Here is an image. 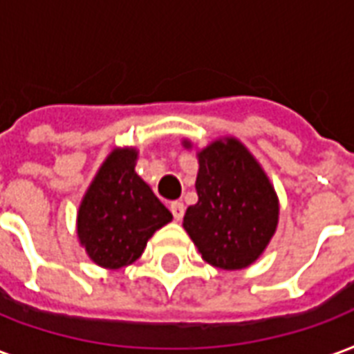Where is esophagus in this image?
<instances>
[{"mask_svg":"<svg viewBox=\"0 0 354 354\" xmlns=\"http://www.w3.org/2000/svg\"><path fill=\"white\" fill-rule=\"evenodd\" d=\"M169 209H171V213H174L175 221H180L183 215H185V205H183V202H171Z\"/></svg>","mask_w":354,"mask_h":354,"instance_id":"obj_1","label":"esophagus"}]
</instances>
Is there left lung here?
Wrapping results in <instances>:
<instances>
[{
	"label": "left lung",
	"mask_w": 354,
	"mask_h": 354,
	"mask_svg": "<svg viewBox=\"0 0 354 354\" xmlns=\"http://www.w3.org/2000/svg\"><path fill=\"white\" fill-rule=\"evenodd\" d=\"M190 149V141H183ZM196 192L183 226L202 259L221 270H243L264 252L279 221V200L257 158L236 138L198 152Z\"/></svg>",
	"instance_id": "left-lung-1"
}]
</instances>
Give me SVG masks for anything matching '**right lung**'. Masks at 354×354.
<instances>
[{"mask_svg":"<svg viewBox=\"0 0 354 354\" xmlns=\"http://www.w3.org/2000/svg\"><path fill=\"white\" fill-rule=\"evenodd\" d=\"M138 151L115 149L97 169L77 213V236L92 262L118 270L143 254L174 216L136 174Z\"/></svg>","mask_w":354,"mask_h":354,"instance_id":"1","label":"right lung"}]
</instances>
